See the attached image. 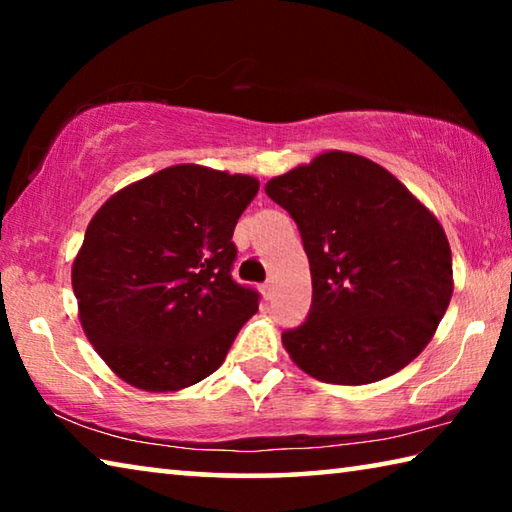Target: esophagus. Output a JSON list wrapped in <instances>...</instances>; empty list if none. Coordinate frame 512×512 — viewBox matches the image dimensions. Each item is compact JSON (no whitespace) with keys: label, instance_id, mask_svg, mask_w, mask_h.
Returning <instances> with one entry per match:
<instances>
[{"label":"esophagus","instance_id":"esophagus-1","mask_svg":"<svg viewBox=\"0 0 512 512\" xmlns=\"http://www.w3.org/2000/svg\"><path fill=\"white\" fill-rule=\"evenodd\" d=\"M273 289H275V287H273V282L268 280V282H264V284H262V287H259V293H262V298H264V300H271V298H273Z\"/></svg>","mask_w":512,"mask_h":512}]
</instances>
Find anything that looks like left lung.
Returning a JSON list of instances; mask_svg holds the SVG:
<instances>
[{
    "mask_svg": "<svg viewBox=\"0 0 512 512\" xmlns=\"http://www.w3.org/2000/svg\"><path fill=\"white\" fill-rule=\"evenodd\" d=\"M305 244L311 311L282 334L291 361L327 384H372L418 357L454 293L443 225L391 171L325 151L266 183Z\"/></svg>",
    "mask_w": 512,
    "mask_h": 512,
    "instance_id": "1",
    "label": "left lung"
}]
</instances>
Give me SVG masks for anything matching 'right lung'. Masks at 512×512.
I'll use <instances>...</instances> for the list:
<instances>
[{
  "label": "right lung",
  "instance_id": "add662e5",
  "mask_svg": "<svg viewBox=\"0 0 512 512\" xmlns=\"http://www.w3.org/2000/svg\"><path fill=\"white\" fill-rule=\"evenodd\" d=\"M259 180L173 164L112 194L72 264L85 336L119 379L173 393L210 377L257 293L230 268L237 219Z\"/></svg>",
  "mask_w": 512,
  "mask_h": 512
}]
</instances>
